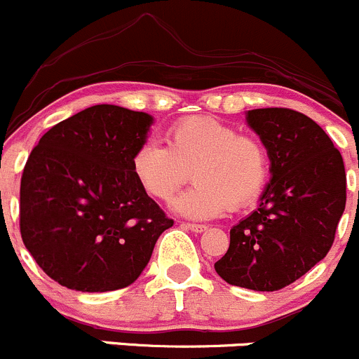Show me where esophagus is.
Here are the masks:
<instances>
[{"mask_svg": "<svg viewBox=\"0 0 359 359\" xmlns=\"http://www.w3.org/2000/svg\"><path fill=\"white\" fill-rule=\"evenodd\" d=\"M184 226L190 229L191 232H197V233L205 232V230H208V225H201V223H184Z\"/></svg>", "mask_w": 359, "mask_h": 359, "instance_id": "esophagus-1", "label": "esophagus"}]
</instances>
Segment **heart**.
<instances>
[{"label": "heart", "instance_id": "heart-1", "mask_svg": "<svg viewBox=\"0 0 359 359\" xmlns=\"http://www.w3.org/2000/svg\"><path fill=\"white\" fill-rule=\"evenodd\" d=\"M130 164L141 188L162 202L171 201L191 172L195 187L181 195L175 209L195 219L253 204L269 180L264 141L211 116L178 120L168 130V147L143 141Z\"/></svg>", "mask_w": 359, "mask_h": 359}]
</instances>
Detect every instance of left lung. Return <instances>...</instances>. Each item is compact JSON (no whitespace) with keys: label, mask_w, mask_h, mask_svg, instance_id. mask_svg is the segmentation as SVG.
I'll use <instances>...</instances> for the list:
<instances>
[{"label":"left lung","mask_w":359,"mask_h":359,"mask_svg":"<svg viewBox=\"0 0 359 359\" xmlns=\"http://www.w3.org/2000/svg\"><path fill=\"white\" fill-rule=\"evenodd\" d=\"M246 118L267 147L271 183L257 211L230 230L215 271L229 285L278 292L332 248L346 208V169L328 134L304 113L260 108Z\"/></svg>","instance_id":"left-lung-1"}]
</instances>
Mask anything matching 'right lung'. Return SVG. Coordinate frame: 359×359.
I'll list each match as a JSON object with an SVG mask.
<instances>
[{
  "instance_id": "add662e5",
  "label": "right lung",
  "mask_w": 359,
  "mask_h": 359,
  "mask_svg": "<svg viewBox=\"0 0 359 359\" xmlns=\"http://www.w3.org/2000/svg\"><path fill=\"white\" fill-rule=\"evenodd\" d=\"M148 113L97 104L33 148L20 180V236L45 274L76 292L133 285L172 219L133 175Z\"/></svg>"
}]
</instances>
